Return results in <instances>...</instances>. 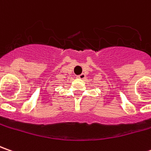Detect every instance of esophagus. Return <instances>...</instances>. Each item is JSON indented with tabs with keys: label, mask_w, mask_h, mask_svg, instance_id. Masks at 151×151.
Returning a JSON list of instances; mask_svg holds the SVG:
<instances>
[{
	"label": "esophagus",
	"mask_w": 151,
	"mask_h": 151,
	"mask_svg": "<svg viewBox=\"0 0 151 151\" xmlns=\"http://www.w3.org/2000/svg\"><path fill=\"white\" fill-rule=\"evenodd\" d=\"M77 78H80V79H84L86 78V75L84 74V73H82V74H80V75L77 76Z\"/></svg>",
	"instance_id": "obj_1"
}]
</instances>
